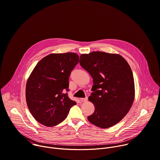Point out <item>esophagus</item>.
I'll return each mask as SVG.
<instances>
[{"mask_svg":"<svg viewBox=\"0 0 160 160\" xmlns=\"http://www.w3.org/2000/svg\"><path fill=\"white\" fill-rule=\"evenodd\" d=\"M88 100V97H85V98H80V100L82 102H86Z\"/></svg>","mask_w":160,"mask_h":160,"instance_id":"1","label":"esophagus"}]
</instances>
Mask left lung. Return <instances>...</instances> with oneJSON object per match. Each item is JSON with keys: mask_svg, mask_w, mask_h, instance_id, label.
Returning <instances> with one entry per match:
<instances>
[{"mask_svg": "<svg viewBox=\"0 0 160 160\" xmlns=\"http://www.w3.org/2000/svg\"><path fill=\"white\" fill-rule=\"evenodd\" d=\"M80 64L93 78L88 100L95 106L88 120L100 128L120 122L130 110L134 99V82L131 68L121 55L93 51L80 55Z\"/></svg>", "mask_w": 160, "mask_h": 160, "instance_id": "8db88e82", "label": "left lung"}]
</instances>
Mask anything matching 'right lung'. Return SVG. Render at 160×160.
Segmentation results:
<instances>
[{
  "label": "right lung",
  "mask_w": 160,
  "mask_h": 160,
  "mask_svg": "<svg viewBox=\"0 0 160 160\" xmlns=\"http://www.w3.org/2000/svg\"><path fill=\"white\" fill-rule=\"evenodd\" d=\"M78 63L75 52L52 53L34 67L27 81L26 98L30 112L40 124L47 127L60 124L77 104L65 92L69 90V77Z\"/></svg>",
  "instance_id": "right-lung-1"
}]
</instances>
